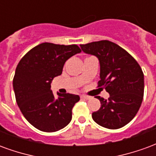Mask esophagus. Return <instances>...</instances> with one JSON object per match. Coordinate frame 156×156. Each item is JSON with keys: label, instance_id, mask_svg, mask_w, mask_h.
Masks as SVG:
<instances>
[{"label": "esophagus", "instance_id": "esophagus-1", "mask_svg": "<svg viewBox=\"0 0 156 156\" xmlns=\"http://www.w3.org/2000/svg\"><path fill=\"white\" fill-rule=\"evenodd\" d=\"M81 98L88 100V99H90V97H89V96H87V95H81Z\"/></svg>", "mask_w": 156, "mask_h": 156}]
</instances>
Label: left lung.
Instances as JSON below:
<instances>
[{
	"instance_id": "1",
	"label": "left lung",
	"mask_w": 156,
	"mask_h": 156,
	"mask_svg": "<svg viewBox=\"0 0 156 156\" xmlns=\"http://www.w3.org/2000/svg\"><path fill=\"white\" fill-rule=\"evenodd\" d=\"M82 51L97 57L100 65L98 87L109 94L101 103L93 119L100 126L116 129L124 127L136 115L144 96V73L136 60L112 41H94L80 45Z\"/></svg>"
}]
</instances>
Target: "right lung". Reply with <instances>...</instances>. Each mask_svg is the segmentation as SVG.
Wrapping results in <instances>:
<instances>
[{"instance_id": "1", "label": "right lung", "mask_w": 156, "mask_h": 156, "mask_svg": "<svg viewBox=\"0 0 156 156\" xmlns=\"http://www.w3.org/2000/svg\"><path fill=\"white\" fill-rule=\"evenodd\" d=\"M79 52L77 45L43 42L19 62L13 78L16 100L26 119L39 130L55 132L70 123L72 109L80 98L59 93L55 98L51 83L62 74L65 62Z\"/></svg>"}]
</instances>
